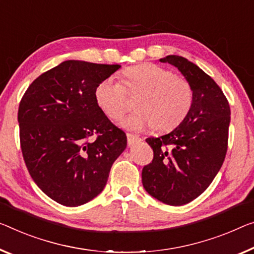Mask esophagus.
Here are the masks:
<instances>
[{
    "instance_id": "1",
    "label": "esophagus",
    "mask_w": 254,
    "mask_h": 254,
    "mask_svg": "<svg viewBox=\"0 0 254 254\" xmlns=\"http://www.w3.org/2000/svg\"><path fill=\"white\" fill-rule=\"evenodd\" d=\"M140 140V137L138 135H135V134H130V132H128L127 134V142H128V145H132V144L137 143Z\"/></svg>"
}]
</instances>
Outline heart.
Returning a JSON list of instances; mask_svg holds the SVG:
<instances>
[{
    "instance_id": "heart-1",
    "label": "heart",
    "mask_w": 254,
    "mask_h": 254,
    "mask_svg": "<svg viewBox=\"0 0 254 254\" xmlns=\"http://www.w3.org/2000/svg\"><path fill=\"white\" fill-rule=\"evenodd\" d=\"M124 86L114 77L104 78L96 85L94 99L103 114L120 120L129 109L128 94H140L136 102L137 112L124 120L130 130H143L157 126L160 131L178 127L190 114L194 94L190 84L163 67L142 64L124 70Z\"/></svg>"
}]
</instances>
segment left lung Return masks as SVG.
Masks as SVG:
<instances>
[{
  "mask_svg": "<svg viewBox=\"0 0 254 254\" xmlns=\"http://www.w3.org/2000/svg\"><path fill=\"white\" fill-rule=\"evenodd\" d=\"M176 67L193 88V105L184 122L169 134L149 137L153 160L143 168L142 183L151 196L183 205L211 184L224 162L231 108L211 77L179 56L160 59Z\"/></svg>",
  "mask_w": 254,
  "mask_h": 254,
  "instance_id": "left-lung-1",
  "label": "left lung"
}]
</instances>
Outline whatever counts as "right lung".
Segmentation results:
<instances>
[{"label":"right lung","instance_id":"obj_1","mask_svg":"<svg viewBox=\"0 0 254 254\" xmlns=\"http://www.w3.org/2000/svg\"><path fill=\"white\" fill-rule=\"evenodd\" d=\"M119 64L68 60L37 77L19 104L22 157L49 197L78 206L107 185L116 159L127 146L94 99L96 85Z\"/></svg>","mask_w":254,"mask_h":254}]
</instances>
